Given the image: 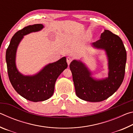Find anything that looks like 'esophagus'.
I'll list each match as a JSON object with an SVG mask.
<instances>
[{"instance_id": "34e87169", "label": "esophagus", "mask_w": 133, "mask_h": 133, "mask_svg": "<svg viewBox=\"0 0 133 133\" xmlns=\"http://www.w3.org/2000/svg\"><path fill=\"white\" fill-rule=\"evenodd\" d=\"M66 60H67V64H68V65H69L70 64V62H71V60H72V59L70 57H67V59H66Z\"/></svg>"}]
</instances>
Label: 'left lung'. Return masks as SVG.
I'll use <instances>...</instances> for the list:
<instances>
[{
  "label": "left lung",
  "instance_id": "8db88e82",
  "mask_svg": "<svg viewBox=\"0 0 133 133\" xmlns=\"http://www.w3.org/2000/svg\"><path fill=\"white\" fill-rule=\"evenodd\" d=\"M91 45L104 50L108 62V77L94 78L81 60H73L70 68L78 97L87 102H99L112 96L121 85L124 77L127 53L120 37L108 30H104L100 39Z\"/></svg>",
  "mask_w": 133,
  "mask_h": 133
}]
</instances>
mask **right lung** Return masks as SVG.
I'll list each match as a JSON object with an SVG mask.
<instances>
[{
    "mask_svg": "<svg viewBox=\"0 0 133 133\" xmlns=\"http://www.w3.org/2000/svg\"><path fill=\"white\" fill-rule=\"evenodd\" d=\"M44 28L42 24L29 25L15 33L10 40L6 53L8 73L13 88L21 96L33 102H43L50 98L55 90L56 81L67 67L66 57L49 63L33 75H23L19 71L16 64L18 46L24 36L37 32Z\"/></svg>",
    "mask_w": 133,
    "mask_h": 133,
    "instance_id": "obj_1",
    "label": "right lung"
}]
</instances>
